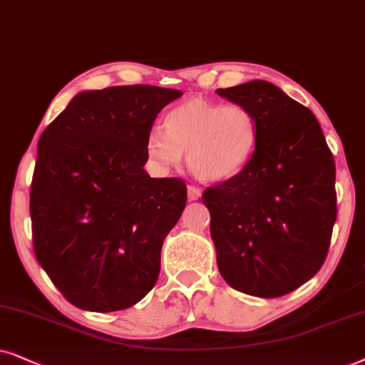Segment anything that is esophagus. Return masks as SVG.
<instances>
[{
    "mask_svg": "<svg viewBox=\"0 0 365 365\" xmlns=\"http://www.w3.org/2000/svg\"><path fill=\"white\" fill-rule=\"evenodd\" d=\"M187 192H188V200H198V197H200V193H202L200 188L195 185H188Z\"/></svg>",
    "mask_w": 365,
    "mask_h": 365,
    "instance_id": "esophagus-1",
    "label": "esophagus"
}]
</instances>
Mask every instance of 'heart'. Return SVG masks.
Instances as JSON below:
<instances>
[{"instance_id":"1","label":"heart","mask_w":365,"mask_h":365,"mask_svg":"<svg viewBox=\"0 0 365 365\" xmlns=\"http://www.w3.org/2000/svg\"><path fill=\"white\" fill-rule=\"evenodd\" d=\"M162 130L147 137V152L158 163L175 167L187 153L198 178L220 182L245 168L255 152L259 128L255 116L242 105L188 100L168 111Z\"/></svg>"}]
</instances>
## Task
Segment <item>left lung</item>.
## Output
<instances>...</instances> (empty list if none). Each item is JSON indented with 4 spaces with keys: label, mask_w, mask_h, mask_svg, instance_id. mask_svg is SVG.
<instances>
[{
    "label": "left lung",
    "mask_w": 365,
    "mask_h": 365,
    "mask_svg": "<svg viewBox=\"0 0 365 365\" xmlns=\"http://www.w3.org/2000/svg\"><path fill=\"white\" fill-rule=\"evenodd\" d=\"M217 93L250 110L259 128L245 168L202 195L218 270L240 292L282 297L327 257L337 218L332 152L312 111L269 81Z\"/></svg>",
    "instance_id": "obj_1"
}]
</instances>
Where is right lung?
I'll use <instances>...</instances> for the list:
<instances>
[{"label": "right lung", "mask_w": 365, "mask_h": 365, "mask_svg": "<svg viewBox=\"0 0 365 365\" xmlns=\"http://www.w3.org/2000/svg\"><path fill=\"white\" fill-rule=\"evenodd\" d=\"M180 96L152 85L83 91L41 133L30 190L33 250L78 309H128L158 279L187 185L150 178L143 165L155 116Z\"/></svg>", "instance_id": "right-lung-1"}]
</instances>
